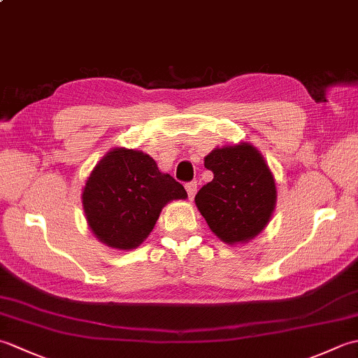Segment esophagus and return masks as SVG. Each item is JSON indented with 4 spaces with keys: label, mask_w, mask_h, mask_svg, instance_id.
<instances>
[{
    "label": "esophagus",
    "mask_w": 358,
    "mask_h": 358,
    "mask_svg": "<svg viewBox=\"0 0 358 358\" xmlns=\"http://www.w3.org/2000/svg\"><path fill=\"white\" fill-rule=\"evenodd\" d=\"M186 191H187V195H189V200H194V196L196 194V181H191V183H187Z\"/></svg>",
    "instance_id": "obj_1"
}]
</instances>
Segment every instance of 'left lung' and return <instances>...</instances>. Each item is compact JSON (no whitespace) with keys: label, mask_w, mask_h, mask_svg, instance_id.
<instances>
[{"label":"left lung","mask_w":358,"mask_h":358,"mask_svg":"<svg viewBox=\"0 0 358 358\" xmlns=\"http://www.w3.org/2000/svg\"><path fill=\"white\" fill-rule=\"evenodd\" d=\"M214 180L195 195L210 231L226 245L254 240L269 224L277 204L275 178L262 152L240 141L215 148L204 157Z\"/></svg>","instance_id":"left-lung-1"}]
</instances>
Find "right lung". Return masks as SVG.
Wrapping results in <instances>:
<instances>
[{"label":"right lung","mask_w":358,"mask_h":358,"mask_svg":"<svg viewBox=\"0 0 358 358\" xmlns=\"http://www.w3.org/2000/svg\"><path fill=\"white\" fill-rule=\"evenodd\" d=\"M187 194L141 150L113 148L96 163L83 187L89 229L103 245L131 250L149 237L163 208Z\"/></svg>","instance_id":"obj_1"}]
</instances>
